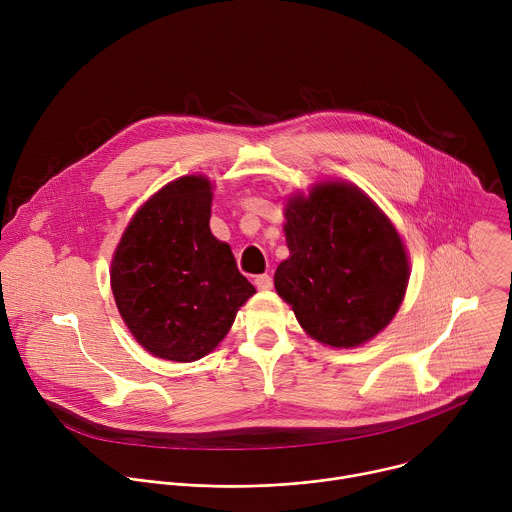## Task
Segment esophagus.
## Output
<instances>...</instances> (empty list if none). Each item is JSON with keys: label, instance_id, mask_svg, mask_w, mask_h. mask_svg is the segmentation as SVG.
I'll list each match as a JSON object with an SVG mask.
<instances>
[{"label": "esophagus", "instance_id": "34e87169", "mask_svg": "<svg viewBox=\"0 0 512 512\" xmlns=\"http://www.w3.org/2000/svg\"><path fill=\"white\" fill-rule=\"evenodd\" d=\"M253 283H255L257 289H271V287H273V279H271V275H267V273L257 275Z\"/></svg>", "mask_w": 512, "mask_h": 512}]
</instances>
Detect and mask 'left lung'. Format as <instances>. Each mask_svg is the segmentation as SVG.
<instances>
[{"label": "left lung", "instance_id": "left-lung-1", "mask_svg": "<svg viewBox=\"0 0 512 512\" xmlns=\"http://www.w3.org/2000/svg\"><path fill=\"white\" fill-rule=\"evenodd\" d=\"M289 259L277 294L318 342L350 348L379 334L403 302L409 263L387 216L350 184L330 182L285 208Z\"/></svg>", "mask_w": 512, "mask_h": 512}]
</instances>
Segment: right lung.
Instances as JSON below:
<instances>
[{
  "label": "right lung",
  "mask_w": 512,
  "mask_h": 512,
  "mask_svg": "<svg viewBox=\"0 0 512 512\" xmlns=\"http://www.w3.org/2000/svg\"><path fill=\"white\" fill-rule=\"evenodd\" d=\"M210 182L184 176L145 202L111 263L127 328L156 356L192 362L221 342L255 287L210 233Z\"/></svg>",
  "instance_id": "add662e5"
}]
</instances>
